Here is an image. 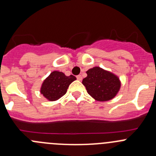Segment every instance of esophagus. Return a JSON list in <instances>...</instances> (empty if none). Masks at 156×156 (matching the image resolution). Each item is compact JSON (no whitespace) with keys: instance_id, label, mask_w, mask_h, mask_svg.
<instances>
[{"instance_id":"esophagus-1","label":"esophagus","mask_w":156,"mask_h":156,"mask_svg":"<svg viewBox=\"0 0 156 156\" xmlns=\"http://www.w3.org/2000/svg\"><path fill=\"white\" fill-rule=\"evenodd\" d=\"M77 79H78V81H81V80H82V76H81V75H78V76H77Z\"/></svg>"}]
</instances>
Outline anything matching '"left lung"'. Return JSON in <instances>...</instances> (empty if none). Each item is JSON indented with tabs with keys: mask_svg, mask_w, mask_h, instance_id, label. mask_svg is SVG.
I'll list each match as a JSON object with an SVG mask.
<instances>
[{
	"mask_svg": "<svg viewBox=\"0 0 156 156\" xmlns=\"http://www.w3.org/2000/svg\"><path fill=\"white\" fill-rule=\"evenodd\" d=\"M87 76L82 81L88 94L97 101H108L115 98L121 88L120 79L116 75L99 66L86 72Z\"/></svg>",
	"mask_w": 156,
	"mask_h": 156,
	"instance_id": "8db88e82",
	"label": "left lung"
}]
</instances>
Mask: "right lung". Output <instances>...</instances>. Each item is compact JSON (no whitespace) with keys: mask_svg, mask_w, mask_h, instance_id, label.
I'll return each mask as SVG.
<instances>
[{"mask_svg":"<svg viewBox=\"0 0 156 156\" xmlns=\"http://www.w3.org/2000/svg\"><path fill=\"white\" fill-rule=\"evenodd\" d=\"M75 80L74 75L66 76L63 72L53 71L44 80L40 93L49 101H56L66 94L71 83Z\"/></svg>","mask_w":156,"mask_h":156,"instance_id":"add662e5","label":"right lung"}]
</instances>
